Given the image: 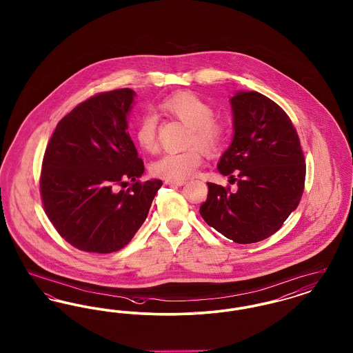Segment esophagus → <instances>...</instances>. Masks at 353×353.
<instances>
[{
  "label": "esophagus",
  "instance_id": "esophagus-1",
  "mask_svg": "<svg viewBox=\"0 0 353 353\" xmlns=\"http://www.w3.org/2000/svg\"><path fill=\"white\" fill-rule=\"evenodd\" d=\"M165 184L173 185V186H183L186 184V181L184 180H165Z\"/></svg>",
  "mask_w": 353,
  "mask_h": 353
}]
</instances>
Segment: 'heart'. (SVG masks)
I'll list each match as a JSON object with an SVG mask.
<instances>
[{
  "instance_id": "heart-1",
  "label": "heart",
  "mask_w": 353,
  "mask_h": 353,
  "mask_svg": "<svg viewBox=\"0 0 353 353\" xmlns=\"http://www.w3.org/2000/svg\"><path fill=\"white\" fill-rule=\"evenodd\" d=\"M161 111L177 118L190 127L188 145L193 148L183 152H168L151 164V173L167 180H186L194 174L202 163V150L213 154L222 150L226 141V127L214 117L212 105L190 91L170 95L160 104ZM134 137L147 152L157 148V120L152 114L139 119ZM202 148L200 149L196 145Z\"/></svg>"
}]
</instances>
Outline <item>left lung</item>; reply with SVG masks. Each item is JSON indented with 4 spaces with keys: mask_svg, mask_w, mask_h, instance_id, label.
I'll list each match as a JSON object with an SVG mask.
<instances>
[{
    "mask_svg": "<svg viewBox=\"0 0 353 353\" xmlns=\"http://www.w3.org/2000/svg\"><path fill=\"white\" fill-rule=\"evenodd\" d=\"M230 103L234 137L219 170L238 188L208 183L200 214L221 234L246 245L278 232L298 208L305 163L298 132L275 101L256 91H242Z\"/></svg>",
    "mask_w": 353,
    "mask_h": 353,
    "instance_id": "8db88e82",
    "label": "left lung"
}]
</instances>
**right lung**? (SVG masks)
Segmentation results:
<instances>
[{"label":"right lung","instance_id":"1","mask_svg":"<svg viewBox=\"0 0 353 353\" xmlns=\"http://www.w3.org/2000/svg\"><path fill=\"white\" fill-rule=\"evenodd\" d=\"M134 97L131 88H120L82 101L57 124L46 147L39 179L43 209L59 235L79 250L123 249L163 185L139 180L144 163L128 134Z\"/></svg>","mask_w":353,"mask_h":353}]
</instances>
